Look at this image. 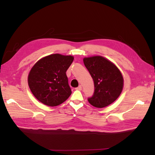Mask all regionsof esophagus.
I'll return each mask as SVG.
<instances>
[{"label":"esophagus","instance_id":"34e87169","mask_svg":"<svg viewBox=\"0 0 155 155\" xmlns=\"http://www.w3.org/2000/svg\"><path fill=\"white\" fill-rule=\"evenodd\" d=\"M75 89L78 90V91H81L82 90V86H81V85H79V86H78L77 88H76Z\"/></svg>","mask_w":155,"mask_h":155}]
</instances>
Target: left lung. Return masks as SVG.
<instances>
[{"label":"left lung","mask_w":155,"mask_h":155,"mask_svg":"<svg viewBox=\"0 0 155 155\" xmlns=\"http://www.w3.org/2000/svg\"><path fill=\"white\" fill-rule=\"evenodd\" d=\"M84 64L93 78L94 92L88 101L97 108H103L113 103L120 96L124 79L114 63L101 56L85 57Z\"/></svg>","instance_id":"1"}]
</instances>
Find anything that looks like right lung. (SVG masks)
I'll list each match as a JSON object with an SVG mask.
<instances>
[{
    "mask_svg": "<svg viewBox=\"0 0 155 155\" xmlns=\"http://www.w3.org/2000/svg\"><path fill=\"white\" fill-rule=\"evenodd\" d=\"M73 60L71 55L52 54L36 62L28 74V84L38 101L55 107L70 97L72 92L66 72Z\"/></svg>",
    "mask_w": 155,
    "mask_h": 155,
    "instance_id": "1",
    "label": "right lung"
}]
</instances>
